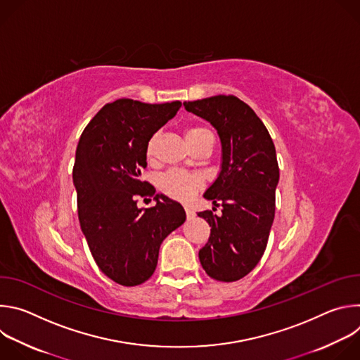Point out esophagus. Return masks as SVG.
<instances>
[{
	"label": "esophagus",
	"instance_id": "1",
	"mask_svg": "<svg viewBox=\"0 0 360 360\" xmlns=\"http://www.w3.org/2000/svg\"><path fill=\"white\" fill-rule=\"evenodd\" d=\"M185 212H186V218H188V219H192V218L195 217V212H193L191 208H188V207L185 208Z\"/></svg>",
	"mask_w": 360,
	"mask_h": 360
}]
</instances>
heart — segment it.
I'll use <instances>...</instances> for the list:
<instances>
[{
	"mask_svg": "<svg viewBox=\"0 0 360 360\" xmlns=\"http://www.w3.org/2000/svg\"><path fill=\"white\" fill-rule=\"evenodd\" d=\"M207 135H212V134L210 129L203 128V127H191L186 129V139L189 141V143H193L198 139L207 136ZM157 139H158V134H153L146 142L145 153L148 158H152V155H153ZM200 185H202V182H200L199 176L188 174L185 171H179V169L168 171L165 175H162V178L160 181V186H161L162 192L174 199H178V200L189 199L200 188Z\"/></svg>",
	"mask_w": 360,
	"mask_h": 360,
	"instance_id": "b5f03b06",
	"label": "heart"
}]
</instances>
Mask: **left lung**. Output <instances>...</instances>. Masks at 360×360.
<instances>
[{
	"mask_svg": "<svg viewBox=\"0 0 360 360\" xmlns=\"http://www.w3.org/2000/svg\"><path fill=\"white\" fill-rule=\"evenodd\" d=\"M184 107L211 122L222 145L221 172L203 193L221 205L222 215L198 214L211 226L199 261L212 279L235 282L258 265L268 245L279 182L275 145L259 117L233 95L188 101Z\"/></svg>",
	"mask_w": 360,
	"mask_h": 360,
	"instance_id": "1",
	"label": "left lung"
}]
</instances>
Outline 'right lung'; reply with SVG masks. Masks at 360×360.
I'll return each mask as SVG.
<instances>
[{"label": "right lung", "instance_id": "obj_1", "mask_svg": "<svg viewBox=\"0 0 360 360\" xmlns=\"http://www.w3.org/2000/svg\"><path fill=\"white\" fill-rule=\"evenodd\" d=\"M181 105L117 99L89 121L77 146L72 181L79 225L98 268L122 286L152 276L162 240L186 219L179 202L155 195L141 179L148 139ZM138 195H153L156 207L138 209Z\"/></svg>", "mask_w": 360, "mask_h": 360}]
</instances>
